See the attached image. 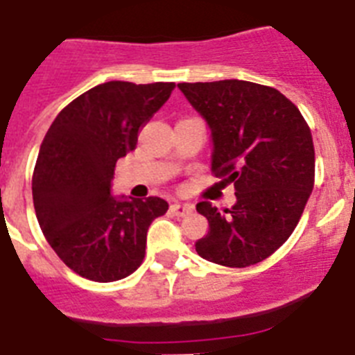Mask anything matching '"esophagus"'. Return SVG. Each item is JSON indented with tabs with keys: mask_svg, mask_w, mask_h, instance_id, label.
Returning a JSON list of instances; mask_svg holds the SVG:
<instances>
[{
	"mask_svg": "<svg viewBox=\"0 0 355 355\" xmlns=\"http://www.w3.org/2000/svg\"><path fill=\"white\" fill-rule=\"evenodd\" d=\"M171 210L175 214V216H178V218H184L187 214H190L192 210H194V207L189 203H172Z\"/></svg>",
	"mask_w": 355,
	"mask_h": 355,
	"instance_id": "esophagus-1",
	"label": "esophagus"
}]
</instances>
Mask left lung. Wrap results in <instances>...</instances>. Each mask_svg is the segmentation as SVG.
I'll return each mask as SVG.
<instances>
[{"label": "left lung", "instance_id": "8db88e82", "mask_svg": "<svg viewBox=\"0 0 355 355\" xmlns=\"http://www.w3.org/2000/svg\"><path fill=\"white\" fill-rule=\"evenodd\" d=\"M178 89L209 125L212 172L236 189V205L223 214L209 201L196 205L210 227L196 252L232 268L256 265L294 232L312 194L309 125L288 98L265 85L223 79Z\"/></svg>", "mask_w": 355, "mask_h": 355}]
</instances>
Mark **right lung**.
I'll use <instances>...</instances> for the list:
<instances>
[{
    "mask_svg": "<svg viewBox=\"0 0 355 355\" xmlns=\"http://www.w3.org/2000/svg\"><path fill=\"white\" fill-rule=\"evenodd\" d=\"M174 83L108 81L67 105L46 132L32 175L41 230L60 259L87 279L110 283L143 263L146 232L168 210L161 198H114L116 161L166 103Z\"/></svg>",
    "mask_w": 355,
    "mask_h": 355,
    "instance_id": "obj_1",
    "label": "right lung"
}]
</instances>
